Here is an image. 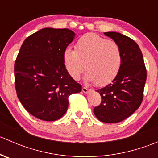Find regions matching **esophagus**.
Instances as JSON below:
<instances>
[{
  "label": "esophagus",
  "instance_id": "esophagus-1",
  "mask_svg": "<svg viewBox=\"0 0 158 158\" xmlns=\"http://www.w3.org/2000/svg\"><path fill=\"white\" fill-rule=\"evenodd\" d=\"M82 91L84 92V93H88V92H89V89H87V88H85V87H82Z\"/></svg>",
  "mask_w": 158,
  "mask_h": 158
}]
</instances>
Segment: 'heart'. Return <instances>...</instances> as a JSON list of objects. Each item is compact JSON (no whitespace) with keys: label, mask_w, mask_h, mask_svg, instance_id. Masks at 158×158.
I'll list each match as a JSON object with an SVG mask.
<instances>
[{"label":"heart","mask_w":158,"mask_h":158,"mask_svg":"<svg viewBox=\"0 0 158 158\" xmlns=\"http://www.w3.org/2000/svg\"><path fill=\"white\" fill-rule=\"evenodd\" d=\"M119 46L95 33L81 36L75 50L66 48L63 52V63L73 79H79L85 69L86 79L98 86L110 83L118 73L122 64Z\"/></svg>","instance_id":"obj_1"}]
</instances>
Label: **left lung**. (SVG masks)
Listing matches in <instances>:
<instances>
[{
    "mask_svg": "<svg viewBox=\"0 0 158 158\" xmlns=\"http://www.w3.org/2000/svg\"><path fill=\"white\" fill-rule=\"evenodd\" d=\"M105 35L120 47L122 64L112 82L97 90L102 102L93 111L101 122L117 123L131 115L141 106L147 70L142 52L133 40L116 32H107Z\"/></svg>",
    "mask_w": 158,
    "mask_h": 158,
    "instance_id": "1",
    "label": "left lung"
}]
</instances>
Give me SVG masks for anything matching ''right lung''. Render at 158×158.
Returning <instances> with one entry per match:
<instances>
[{"mask_svg":"<svg viewBox=\"0 0 158 158\" xmlns=\"http://www.w3.org/2000/svg\"><path fill=\"white\" fill-rule=\"evenodd\" d=\"M74 37V32L66 28H44L28 36L19 51L14 64L17 97L40 120L63 117L69 95L82 90L63 63V52Z\"/></svg>","mask_w":158,"mask_h":158,"instance_id":"add662e5","label":"right lung"}]
</instances>
